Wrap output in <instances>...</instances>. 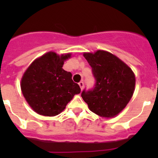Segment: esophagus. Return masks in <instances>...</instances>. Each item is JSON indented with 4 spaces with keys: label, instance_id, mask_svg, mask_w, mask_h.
Wrapping results in <instances>:
<instances>
[{
    "label": "esophagus",
    "instance_id": "34e87169",
    "mask_svg": "<svg viewBox=\"0 0 158 158\" xmlns=\"http://www.w3.org/2000/svg\"><path fill=\"white\" fill-rule=\"evenodd\" d=\"M79 87H80L81 90H82L84 88V82H82V81H80V82H79Z\"/></svg>",
    "mask_w": 158,
    "mask_h": 158
}]
</instances>
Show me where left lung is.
I'll return each mask as SVG.
<instances>
[{"instance_id": "8db88e82", "label": "left lung", "mask_w": 158, "mask_h": 158, "mask_svg": "<svg viewBox=\"0 0 158 158\" xmlns=\"http://www.w3.org/2000/svg\"><path fill=\"white\" fill-rule=\"evenodd\" d=\"M95 79L92 89H84L81 96L89 109L102 117L117 115L129 102L135 86L132 70L113 54L103 50L85 52Z\"/></svg>"}]
</instances>
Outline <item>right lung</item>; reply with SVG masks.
Listing matches in <instances>:
<instances>
[{
    "label": "right lung",
    "mask_w": 158,
    "mask_h": 158,
    "mask_svg": "<svg viewBox=\"0 0 158 158\" xmlns=\"http://www.w3.org/2000/svg\"><path fill=\"white\" fill-rule=\"evenodd\" d=\"M70 54H44L28 67L21 79V90L30 107L39 114L55 116L66 108L81 89L72 79V73L63 69Z\"/></svg>",
    "instance_id": "right-lung-1"
}]
</instances>
